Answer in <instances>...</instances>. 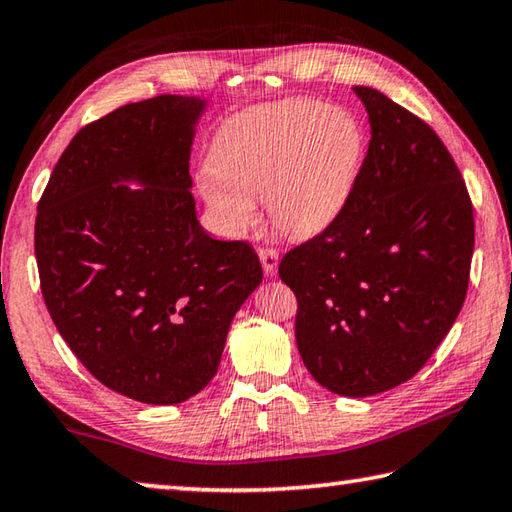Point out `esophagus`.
<instances>
[{
	"instance_id": "esophagus-1",
	"label": "esophagus",
	"mask_w": 512,
	"mask_h": 512,
	"mask_svg": "<svg viewBox=\"0 0 512 512\" xmlns=\"http://www.w3.org/2000/svg\"><path fill=\"white\" fill-rule=\"evenodd\" d=\"M257 255H259V262H262L264 273L268 277H273L277 273V262H280V257H277V250H273V248H259Z\"/></svg>"
}]
</instances>
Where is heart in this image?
Segmentation results:
<instances>
[{
	"mask_svg": "<svg viewBox=\"0 0 512 512\" xmlns=\"http://www.w3.org/2000/svg\"><path fill=\"white\" fill-rule=\"evenodd\" d=\"M363 155L366 135L352 112L316 99L277 101L225 121L196 187L225 235L253 230L255 198H266L277 230L314 237L348 207Z\"/></svg>",
	"mask_w": 512,
	"mask_h": 512,
	"instance_id": "b5f03b06",
	"label": "heart"
}]
</instances>
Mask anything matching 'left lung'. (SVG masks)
Returning a JSON list of instances; mask_svg holds the SVG:
<instances>
[{"mask_svg": "<svg viewBox=\"0 0 512 512\" xmlns=\"http://www.w3.org/2000/svg\"><path fill=\"white\" fill-rule=\"evenodd\" d=\"M370 144L348 207L282 257L298 298L296 343L320 386L368 397L409 381L452 329L474 253L456 162L429 124L379 90L354 88Z\"/></svg>", "mask_w": 512, "mask_h": 512, "instance_id": "1", "label": "left lung"}]
</instances>
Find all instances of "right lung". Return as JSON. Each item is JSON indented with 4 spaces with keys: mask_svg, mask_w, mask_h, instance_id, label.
Here are the masks:
<instances>
[{
    "mask_svg": "<svg viewBox=\"0 0 512 512\" xmlns=\"http://www.w3.org/2000/svg\"><path fill=\"white\" fill-rule=\"evenodd\" d=\"M203 110L205 99L160 94L92 121L38 203L51 320L103 386L144 404L210 384L232 318L262 282L253 246L196 219L189 153Z\"/></svg>",
    "mask_w": 512,
    "mask_h": 512,
    "instance_id": "add662e5",
    "label": "right lung"
}]
</instances>
